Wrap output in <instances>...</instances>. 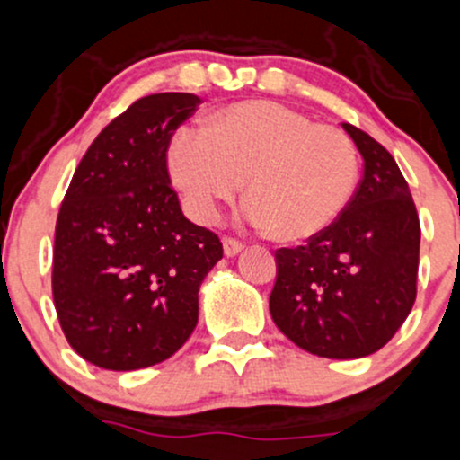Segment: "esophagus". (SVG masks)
Instances as JSON below:
<instances>
[{
	"instance_id": "34e87169",
	"label": "esophagus",
	"mask_w": 460,
	"mask_h": 460,
	"mask_svg": "<svg viewBox=\"0 0 460 460\" xmlns=\"http://www.w3.org/2000/svg\"><path fill=\"white\" fill-rule=\"evenodd\" d=\"M222 249H225L226 258H234V255H238L244 249V244L235 238H222Z\"/></svg>"
}]
</instances>
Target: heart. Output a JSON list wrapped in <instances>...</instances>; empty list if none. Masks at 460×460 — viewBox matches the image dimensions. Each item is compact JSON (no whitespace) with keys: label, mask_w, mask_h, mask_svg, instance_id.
Here are the masks:
<instances>
[{"label":"heart","mask_w":460,"mask_h":460,"mask_svg":"<svg viewBox=\"0 0 460 460\" xmlns=\"http://www.w3.org/2000/svg\"><path fill=\"white\" fill-rule=\"evenodd\" d=\"M167 169L198 222L249 191L246 216L284 240H308L346 211L359 181V154L344 129L270 103L217 110L207 128L181 125L167 145Z\"/></svg>","instance_id":"heart-1"}]
</instances>
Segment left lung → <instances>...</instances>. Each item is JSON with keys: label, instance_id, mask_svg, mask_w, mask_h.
<instances>
[{"label": "left lung", "instance_id": "8db88e82", "mask_svg": "<svg viewBox=\"0 0 460 460\" xmlns=\"http://www.w3.org/2000/svg\"><path fill=\"white\" fill-rule=\"evenodd\" d=\"M364 156V176L346 211L295 249L275 251L269 308L302 350L359 359L384 348L417 299L421 225L393 154L344 123Z\"/></svg>", "mask_w": 460, "mask_h": 460}]
</instances>
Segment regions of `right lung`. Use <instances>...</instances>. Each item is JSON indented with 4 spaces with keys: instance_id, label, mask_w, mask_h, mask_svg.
I'll use <instances>...</instances> for the list:
<instances>
[{
    "instance_id": "1",
    "label": "right lung",
    "mask_w": 460,
    "mask_h": 460,
    "mask_svg": "<svg viewBox=\"0 0 460 460\" xmlns=\"http://www.w3.org/2000/svg\"><path fill=\"white\" fill-rule=\"evenodd\" d=\"M200 103L187 92L134 101L101 129L61 202L52 297L67 344L99 368L161 364L196 328L222 243L182 216L167 145Z\"/></svg>"
}]
</instances>
